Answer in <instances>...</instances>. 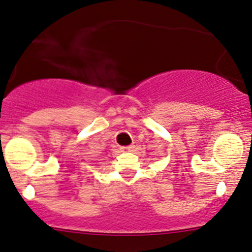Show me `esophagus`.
<instances>
[{
	"instance_id": "esophagus-1",
	"label": "esophagus",
	"mask_w": 252,
	"mask_h": 252,
	"mask_svg": "<svg viewBox=\"0 0 252 252\" xmlns=\"http://www.w3.org/2000/svg\"><path fill=\"white\" fill-rule=\"evenodd\" d=\"M133 149H134V146L133 145H129V146H124V148H121V150H123V152H125V151H133Z\"/></svg>"
}]
</instances>
